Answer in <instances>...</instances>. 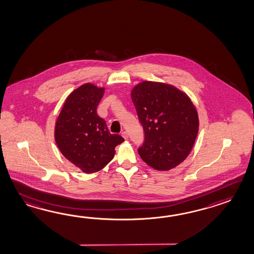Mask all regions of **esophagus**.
<instances>
[{
	"instance_id": "34e87169",
	"label": "esophagus",
	"mask_w": 254,
	"mask_h": 254,
	"mask_svg": "<svg viewBox=\"0 0 254 254\" xmlns=\"http://www.w3.org/2000/svg\"><path fill=\"white\" fill-rule=\"evenodd\" d=\"M122 136L124 137L125 140L128 139V132H127V131H123V132H122Z\"/></svg>"
}]
</instances>
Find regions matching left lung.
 <instances>
[{"mask_svg":"<svg viewBox=\"0 0 254 254\" xmlns=\"http://www.w3.org/2000/svg\"><path fill=\"white\" fill-rule=\"evenodd\" d=\"M131 100L144 131L138 153L155 170L168 171L189 156L198 132V115L188 95L165 83L142 81Z\"/></svg>","mask_w":254,"mask_h":254,"instance_id":"1","label":"left lung"}]
</instances>
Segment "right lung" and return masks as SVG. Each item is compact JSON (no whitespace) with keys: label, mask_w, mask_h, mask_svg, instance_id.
Segmentation results:
<instances>
[{"label":"right lung","mask_w":254,"mask_h":254,"mask_svg":"<svg viewBox=\"0 0 254 254\" xmlns=\"http://www.w3.org/2000/svg\"><path fill=\"white\" fill-rule=\"evenodd\" d=\"M104 88L83 84L66 98L55 126V141L61 153L81 171H100L115 154V147L124 142L112 134L105 121L97 114Z\"/></svg>","instance_id":"1"}]
</instances>
